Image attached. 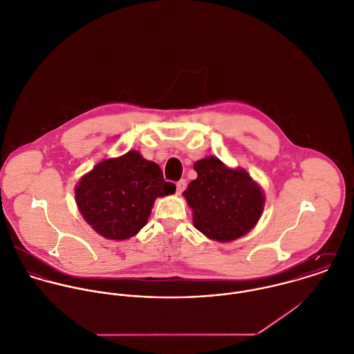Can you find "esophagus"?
I'll return each mask as SVG.
<instances>
[{
  "label": "esophagus",
  "mask_w": 354,
  "mask_h": 354,
  "mask_svg": "<svg viewBox=\"0 0 354 354\" xmlns=\"http://www.w3.org/2000/svg\"><path fill=\"white\" fill-rule=\"evenodd\" d=\"M185 188H187V181H185V180H180V181L176 184V194H177V195H181Z\"/></svg>",
  "instance_id": "obj_1"
}]
</instances>
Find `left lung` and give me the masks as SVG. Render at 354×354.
I'll return each instance as SVG.
<instances>
[{"instance_id": "8db88e82", "label": "left lung", "mask_w": 354, "mask_h": 354, "mask_svg": "<svg viewBox=\"0 0 354 354\" xmlns=\"http://www.w3.org/2000/svg\"><path fill=\"white\" fill-rule=\"evenodd\" d=\"M198 177L183 192L195 228L212 240L227 243L248 234L259 221L265 194L243 167H230L217 156L194 165Z\"/></svg>"}]
</instances>
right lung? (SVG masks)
<instances>
[{"label":"right lung","instance_id":"add662e5","mask_svg":"<svg viewBox=\"0 0 354 354\" xmlns=\"http://www.w3.org/2000/svg\"><path fill=\"white\" fill-rule=\"evenodd\" d=\"M84 220L109 240H127L144 228L156 198L176 192L160 167L133 149L99 162L75 185Z\"/></svg>","mask_w":354,"mask_h":354}]
</instances>
